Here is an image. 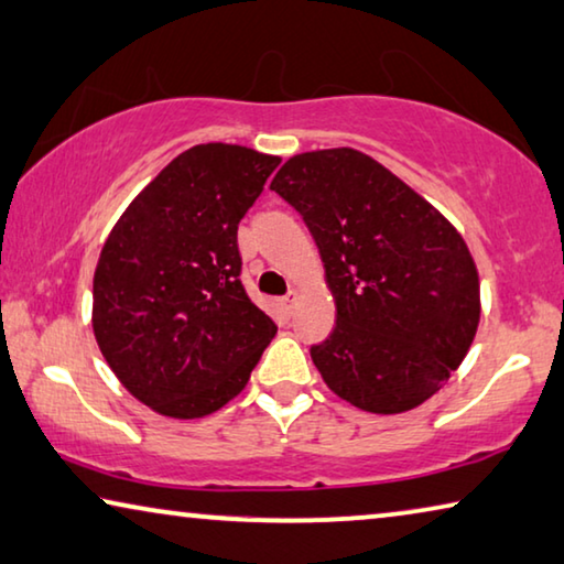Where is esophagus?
<instances>
[{
	"label": "esophagus",
	"mask_w": 564,
	"mask_h": 564,
	"mask_svg": "<svg viewBox=\"0 0 564 564\" xmlns=\"http://www.w3.org/2000/svg\"><path fill=\"white\" fill-rule=\"evenodd\" d=\"M280 305H282L284 312H288V315H292L294 305H297V292H288V294H284V297L280 300Z\"/></svg>",
	"instance_id": "34e87169"
}]
</instances>
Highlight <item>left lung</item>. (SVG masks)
<instances>
[{
	"instance_id": "8db88e82",
	"label": "left lung",
	"mask_w": 564,
	"mask_h": 564,
	"mask_svg": "<svg viewBox=\"0 0 564 564\" xmlns=\"http://www.w3.org/2000/svg\"><path fill=\"white\" fill-rule=\"evenodd\" d=\"M270 188L305 219L335 297L333 333L310 348L327 388L370 413L421 405L479 325V274L462 234L355 149L292 155Z\"/></svg>"
}]
</instances>
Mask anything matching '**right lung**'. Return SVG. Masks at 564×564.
Here are the masks:
<instances>
[{
	"label": "right lung",
	"mask_w": 564,
	"mask_h": 564,
	"mask_svg": "<svg viewBox=\"0 0 564 564\" xmlns=\"http://www.w3.org/2000/svg\"><path fill=\"white\" fill-rule=\"evenodd\" d=\"M280 166L245 145L176 155L120 216L95 267L93 333L138 401L202 419L241 393L276 333L241 284L237 229Z\"/></svg>",
	"instance_id": "right-lung-1"
}]
</instances>
